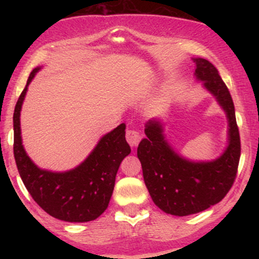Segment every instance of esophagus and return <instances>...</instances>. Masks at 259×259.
Here are the masks:
<instances>
[{
    "label": "esophagus",
    "instance_id": "34e87169",
    "mask_svg": "<svg viewBox=\"0 0 259 259\" xmlns=\"http://www.w3.org/2000/svg\"><path fill=\"white\" fill-rule=\"evenodd\" d=\"M125 136H126L127 144H129L133 148H135L136 146H138L140 140H141V135H140V133L135 129L126 130V135Z\"/></svg>",
    "mask_w": 259,
    "mask_h": 259
}]
</instances>
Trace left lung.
<instances>
[{"label": "left lung", "mask_w": 259, "mask_h": 259, "mask_svg": "<svg viewBox=\"0 0 259 259\" xmlns=\"http://www.w3.org/2000/svg\"><path fill=\"white\" fill-rule=\"evenodd\" d=\"M195 78L214 97L228 120V145L212 160H191L181 156L165 139L162 120L145 124L146 138L138 147L142 174L151 198L167 214L185 217L221 202L233 186L241 145L235 107L217 68L204 58H192Z\"/></svg>", "instance_id": "8db88e82"}]
</instances>
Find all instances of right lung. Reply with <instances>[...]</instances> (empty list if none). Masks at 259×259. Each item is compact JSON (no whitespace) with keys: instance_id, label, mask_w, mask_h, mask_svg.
<instances>
[{"instance_id":"add662e5","label":"right lung","mask_w":259,"mask_h":259,"mask_svg":"<svg viewBox=\"0 0 259 259\" xmlns=\"http://www.w3.org/2000/svg\"><path fill=\"white\" fill-rule=\"evenodd\" d=\"M41 68L30 73L14 108L13 151L18 171L34 201L50 215L70 223L95 221L108 207L121 160L132 152L125 140V125L120 124L103 135L91 153L70 170L37 167L23 146L20 111L28 86Z\"/></svg>"}]
</instances>
